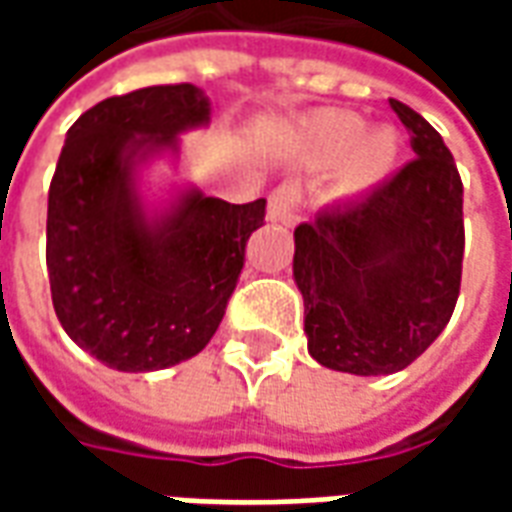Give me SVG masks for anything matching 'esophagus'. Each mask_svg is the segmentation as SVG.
<instances>
[{
    "mask_svg": "<svg viewBox=\"0 0 512 512\" xmlns=\"http://www.w3.org/2000/svg\"><path fill=\"white\" fill-rule=\"evenodd\" d=\"M293 205H296V189H293V186H279V189L271 191V197H268L266 219L274 224L290 222Z\"/></svg>",
    "mask_w": 512,
    "mask_h": 512,
    "instance_id": "1",
    "label": "esophagus"
}]
</instances>
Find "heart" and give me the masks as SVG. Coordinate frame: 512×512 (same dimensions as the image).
<instances>
[{"mask_svg": "<svg viewBox=\"0 0 512 512\" xmlns=\"http://www.w3.org/2000/svg\"><path fill=\"white\" fill-rule=\"evenodd\" d=\"M400 156L392 128H365L362 117L348 112H321L304 126L299 164L304 169H329V197L340 202L362 200L384 183Z\"/></svg>", "mask_w": 512, "mask_h": 512, "instance_id": "1", "label": "heart"}]
</instances>
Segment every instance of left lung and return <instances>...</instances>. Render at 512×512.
Listing matches in <instances>:
<instances>
[{
	"label": "left lung",
	"instance_id": "8db88e82",
	"mask_svg": "<svg viewBox=\"0 0 512 512\" xmlns=\"http://www.w3.org/2000/svg\"><path fill=\"white\" fill-rule=\"evenodd\" d=\"M414 161L370 197L299 224L293 279L307 351L351 376L408 367L450 323L461 290L463 183L439 131L389 98Z\"/></svg>",
	"mask_w": 512,
	"mask_h": 512
}]
</instances>
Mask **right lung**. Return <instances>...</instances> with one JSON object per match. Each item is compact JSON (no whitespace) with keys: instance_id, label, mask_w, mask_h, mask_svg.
I'll list each match as a JSON object with an SVG mask.
<instances>
[{"instance_id":"right-lung-1","label":"right lung","mask_w":512,"mask_h":512,"mask_svg":"<svg viewBox=\"0 0 512 512\" xmlns=\"http://www.w3.org/2000/svg\"><path fill=\"white\" fill-rule=\"evenodd\" d=\"M211 123L197 84L106 98L65 136L49 189L46 266L62 329L120 373L180 365L211 343L266 200L233 205L147 175L178 167L180 134Z\"/></svg>"}]
</instances>
